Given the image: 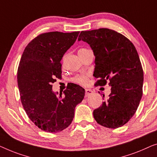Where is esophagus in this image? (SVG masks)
Returning a JSON list of instances; mask_svg holds the SVG:
<instances>
[{
    "label": "esophagus",
    "instance_id": "esophagus-1",
    "mask_svg": "<svg viewBox=\"0 0 157 157\" xmlns=\"http://www.w3.org/2000/svg\"><path fill=\"white\" fill-rule=\"evenodd\" d=\"M93 94V91L90 89H85V97H88Z\"/></svg>",
    "mask_w": 157,
    "mask_h": 157
}]
</instances>
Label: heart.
<instances>
[{
	"label": "heart",
	"instance_id": "obj_1",
	"mask_svg": "<svg viewBox=\"0 0 157 157\" xmlns=\"http://www.w3.org/2000/svg\"><path fill=\"white\" fill-rule=\"evenodd\" d=\"M88 49H86V48H81V49L79 50L78 52H85ZM87 80H88L87 76L85 75H77V76L75 77L73 79H72V81H73L74 82H75L77 84H79V85H87Z\"/></svg>",
	"mask_w": 157,
	"mask_h": 157
}]
</instances>
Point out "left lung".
<instances>
[{"instance_id": "8db88e82", "label": "left lung", "mask_w": 157, "mask_h": 157, "mask_svg": "<svg viewBox=\"0 0 157 157\" xmlns=\"http://www.w3.org/2000/svg\"><path fill=\"white\" fill-rule=\"evenodd\" d=\"M80 40L89 44L95 56V85L109 81L111 86L109 98L94 110V120L107 128L122 127L135 114L142 97L144 72L137 51L129 39L108 28L82 31Z\"/></svg>"}]
</instances>
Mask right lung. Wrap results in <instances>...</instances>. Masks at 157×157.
Here are the masks:
<instances>
[{"label": "right lung", "instance_id": "obj_1", "mask_svg": "<svg viewBox=\"0 0 157 157\" xmlns=\"http://www.w3.org/2000/svg\"><path fill=\"white\" fill-rule=\"evenodd\" d=\"M79 31L39 35L24 50L17 69V85L24 109L37 127L48 132L63 131L71 124L85 90L75 84L62 92L52 83L61 78L60 61L76 41Z\"/></svg>", "mask_w": 157, "mask_h": 157}]
</instances>
